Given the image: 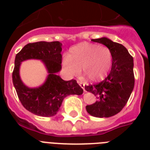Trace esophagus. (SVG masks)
I'll use <instances>...</instances> for the list:
<instances>
[{
	"instance_id": "1",
	"label": "esophagus",
	"mask_w": 150,
	"mask_h": 150,
	"mask_svg": "<svg viewBox=\"0 0 150 150\" xmlns=\"http://www.w3.org/2000/svg\"><path fill=\"white\" fill-rule=\"evenodd\" d=\"M78 83H79V85L80 86L82 87V89L84 90V91H86V89H85V83L83 82H82V81H80V80H78Z\"/></svg>"
}]
</instances>
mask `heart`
<instances>
[{"label":"heart","mask_w":150,"mask_h":150,"mask_svg":"<svg viewBox=\"0 0 150 150\" xmlns=\"http://www.w3.org/2000/svg\"><path fill=\"white\" fill-rule=\"evenodd\" d=\"M111 64L112 53L109 48L86 42L71 47L62 61V65L68 75H77L81 68V71L92 82L104 79Z\"/></svg>","instance_id":"obj_1"}]
</instances>
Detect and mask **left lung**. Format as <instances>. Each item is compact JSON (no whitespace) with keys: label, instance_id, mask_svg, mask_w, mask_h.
Returning a JSON list of instances; mask_svg holds the SVG:
<instances>
[{"label":"left lung","instance_id":"left-lung-1","mask_svg":"<svg viewBox=\"0 0 150 150\" xmlns=\"http://www.w3.org/2000/svg\"><path fill=\"white\" fill-rule=\"evenodd\" d=\"M102 43L112 53L110 72L98 84L85 86V89L96 96V102L87 105L86 110L96 117H110L123 109L134 89L133 57L122 44L113 42L107 37L92 40Z\"/></svg>","mask_w":150,"mask_h":150}]
</instances>
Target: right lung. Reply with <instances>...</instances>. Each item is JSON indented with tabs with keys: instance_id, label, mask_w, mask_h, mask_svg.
<instances>
[{
	"instance_id": "add662e5",
	"label": "right lung",
	"mask_w": 150,
	"mask_h": 150,
	"mask_svg": "<svg viewBox=\"0 0 150 150\" xmlns=\"http://www.w3.org/2000/svg\"><path fill=\"white\" fill-rule=\"evenodd\" d=\"M61 46L58 41L28 43L15 56L13 85L22 106L37 116H54L66 96L83 93V89L75 80L64 81L57 75L61 70ZM30 59H40L48 73L45 82L34 88L25 86L19 74L21 62Z\"/></svg>"
}]
</instances>
